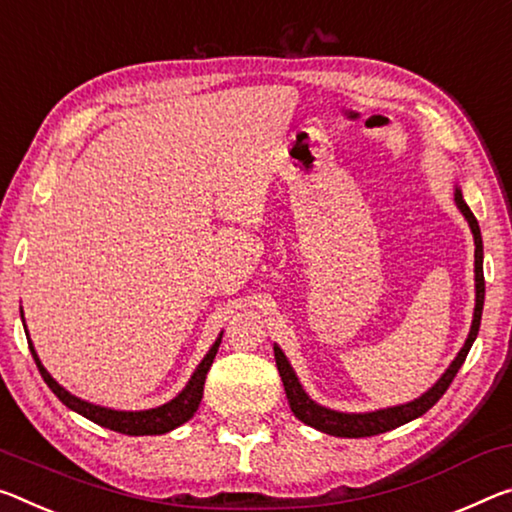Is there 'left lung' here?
<instances>
[{
	"label": "left lung",
	"instance_id": "1",
	"mask_svg": "<svg viewBox=\"0 0 512 512\" xmlns=\"http://www.w3.org/2000/svg\"><path fill=\"white\" fill-rule=\"evenodd\" d=\"M456 205L460 207V212L465 214L469 227L474 232V243H476V310H474V321H472V330H469V337L462 351L458 353V358L451 362V367L446 369L444 376L437 380V383L428 389L424 396H419L412 403L405 405H396V408H387V410H376V412H364V415H346V412H335L328 408H321L316 405L310 396L303 392L294 369L289 367V362L285 358V353L280 351L278 346H273L275 351V364H278L282 385H285L287 399H289V408L294 415L303 421V424L316 428V431L335 435V437H371V435H380L392 431L396 426L408 424V421L417 419L433 408V405L442 399V394L449 389V385L456 378L458 369L465 362L469 348H472L474 339L478 335V328H481V314H483V300H485V278H483V239H481V230H478V221L472 214V209L467 207V202L462 200V193L456 189Z\"/></svg>",
	"mask_w": 512,
	"mask_h": 512
}]
</instances>
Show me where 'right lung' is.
I'll use <instances>...</instances> for the list:
<instances>
[{
	"label": "right lung",
	"instance_id": "obj_1",
	"mask_svg": "<svg viewBox=\"0 0 512 512\" xmlns=\"http://www.w3.org/2000/svg\"><path fill=\"white\" fill-rule=\"evenodd\" d=\"M218 346H221V339H216V344L209 348V353L205 355V360L200 362V367L193 373L189 385H186L180 394L175 396L173 401L166 405H159V408L152 410H143V412H118V410H109V408H100V405L86 403L66 392L56 380L47 373V369L40 364L38 355L34 351V344L29 342L31 355H34L36 367L40 371V376L47 383V387L59 396V401L63 405H68L70 410L79 412L81 417L95 421L97 426L109 428V431L123 433V435H161L173 431V428L182 426L184 421H189L193 415H196L200 399H202V389H205V378L207 371L212 367V362L218 353Z\"/></svg>",
	"mask_w": 512,
	"mask_h": 512
}]
</instances>
